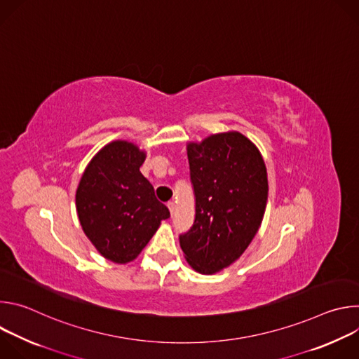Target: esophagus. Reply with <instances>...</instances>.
<instances>
[{"label": "esophagus", "mask_w": 359, "mask_h": 359, "mask_svg": "<svg viewBox=\"0 0 359 359\" xmlns=\"http://www.w3.org/2000/svg\"><path fill=\"white\" fill-rule=\"evenodd\" d=\"M168 208H169V210H170V215L173 216V212H175V201L172 200V201H168Z\"/></svg>", "instance_id": "obj_1"}]
</instances>
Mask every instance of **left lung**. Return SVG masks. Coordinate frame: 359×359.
I'll return each instance as SVG.
<instances>
[{
	"instance_id": "1",
	"label": "left lung",
	"mask_w": 359,
	"mask_h": 359,
	"mask_svg": "<svg viewBox=\"0 0 359 359\" xmlns=\"http://www.w3.org/2000/svg\"><path fill=\"white\" fill-rule=\"evenodd\" d=\"M194 223L179 236L187 263L215 274L245 251L263 222L269 182L260 150L240 132L187 144Z\"/></svg>"
}]
</instances>
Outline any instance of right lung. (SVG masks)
<instances>
[{"mask_svg":"<svg viewBox=\"0 0 359 359\" xmlns=\"http://www.w3.org/2000/svg\"><path fill=\"white\" fill-rule=\"evenodd\" d=\"M146 153L126 140L102 147L76 189V212L83 233L105 259L135 260L162 220L170 217L139 168Z\"/></svg>","mask_w":359,"mask_h":359,"instance_id":"1","label":"right lung"}]
</instances>
